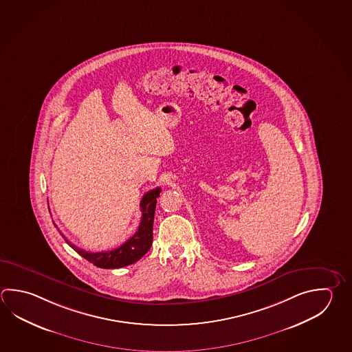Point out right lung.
<instances>
[{
	"label": "right lung",
	"instance_id": "obj_1",
	"mask_svg": "<svg viewBox=\"0 0 352 352\" xmlns=\"http://www.w3.org/2000/svg\"><path fill=\"white\" fill-rule=\"evenodd\" d=\"M160 192H162L160 188H155L144 194V197L140 200L142 220H140L138 230L126 240L124 244L113 250L100 252H86L68 243L65 235L62 236L66 240L67 244L72 246L74 250L78 252L82 258L92 263L93 265L98 266L102 269H117V267L131 265L133 263L138 261L152 246L153 221H154L157 198L160 197Z\"/></svg>",
	"mask_w": 352,
	"mask_h": 352
}]
</instances>
